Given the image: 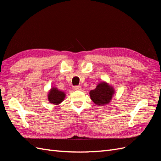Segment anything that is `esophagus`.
<instances>
[{
    "mask_svg": "<svg viewBox=\"0 0 161 161\" xmlns=\"http://www.w3.org/2000/svg\"><path fill=\"white\" fill-rule=\"evenodd\" d=\"M74 89L75 91H80V90H81V86H75L74 87Z\"/></svg>",
    "mask_w": 161,
    "mask_h": 161,
    "instance_id": "esophagus-1",
    "label": "esophagus"
}]
</instances>
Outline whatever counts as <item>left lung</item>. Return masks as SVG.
<instances>
[{
    "instance_id": "obj_1",
    "label": "left lung",
    "mask_w": 161,
    "mask_h": 161,
    "mask_svg": "<svg viewBox=\"0 0 161 161\" xmlns=\"http://www.w3.org/2000/svg\"><path fill=\"white\" fill-rule=\"evenodd\" d=\"M115 93L114 89L105 82H102L97 85L94 90L89 92L91 100L96 105L108 104Z\"/></svg>"
}]
</instances>
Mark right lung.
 Instances as JSON below:
<instances>
[{
    "label": "right lung",
    "instance_id": "right-lung-1",
    "mask_svg": "<svg viewBox=\"0 0 161 161\" xmlns=\"http://www.w3.org/2000/svg\"><path fill=\"white\" fill-rule=\"evenodd\" d=\"M50 103L54 105L60 104L65 98V93L55 87H52L47 95Z\"/></svg>",
    "mask_w": 161,
    "mask_h": 161
}]
</instances>
